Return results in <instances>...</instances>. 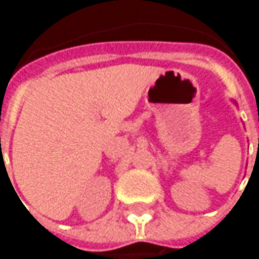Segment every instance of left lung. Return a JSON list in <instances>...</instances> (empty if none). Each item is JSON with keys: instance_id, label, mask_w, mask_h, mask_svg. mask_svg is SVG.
Returning a JSON list of instances; mask_svg holds the SVG:
<instances>
[{"instance_id": "left-lung-1", "label": "left lung", "mask_w": 259, "mask_h": 259, "mask_svg": "<svg viewBox=\"0 0 259 259\" xmlns=\"http://www.w3.org/2000/svg\"><path fill=\"white\" fill-rule=\"evenodd\" d=\"M258 141H259V140H258ZM258 150H259V148H258Z\"/></svg>"}]
</instances>
